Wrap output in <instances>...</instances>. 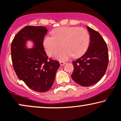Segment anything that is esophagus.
<instances>
[{"label":"esophagus","instance_id":"34e87169","mask_svg":"<svg viewBox=\"0 0 121 121\" xmlns=\"http://www.w3.org/2000/svg\"><path fill=\"white\" fill-rule=\"evenodd\" d=\"M60 64L61 65H64L66 64V62L65 61H60Z\"/></svg>","mask_w":121,"mask_h":121}]
</instances>
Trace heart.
Returning <instances> with one entry per match:
<instances>
[{
  "instance_id": "1",
  "label": "heart",
  "mask_w": 121,
  "mask_h": 121,
  "mask_svg": "<svg viewBox=\"0 0 121 121\" xmlns=\"http://www.w3.org/2000/svg\"><path fill=\"white\" fill-rule=\"evenodd\" d=\"M51 35L44 38L43 45L49 56L52 55L61 45L62 47L54 55V57L60 61L68 59L71 55L80 57L86 52L89 43V34L84 28L59 27L53 30Z\"/></svg>"
}]
</instances>
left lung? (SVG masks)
<instances>
[{"instance_id": "obj_1", "label": "left lung", "mask_w": 121, "mask_h": 121, "mask_svg": "<svg viewBox=\"0 0 121 121\" xmlns=\"http://www.w3.org/2000/svg\"><path fill=\"white\" fill-rule=\"evenodd\" d=\"M90 35L89 46L82 57L73 62V80L82 86L97 83L105 74L109 61L107 46L101 35L87 27Z\"/></svg>"}]
</instances>
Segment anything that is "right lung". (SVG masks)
I'll return each instance as SVG.
<instances>
[{
	"label": "right lung",
	"instance_id": "right-lung-1",
	"mask_svg": "<svg viewBox=\"0 0 121 121\" xmlns=\"http://www.w3.org/2000/svg\"><path fill=\"white\" fill-rule=\"evenodd\" d=\"M47 32L45 27L27 26L17 33L11 44L12 64L17 75L37 92L49 91L60 66L59 62L48 59L45 51L43 41ZM28 40L34 42L33 48H26Z\"/></svg>",
	"mask_w": 121,
	"mask_h": 121
}]
</instances>
